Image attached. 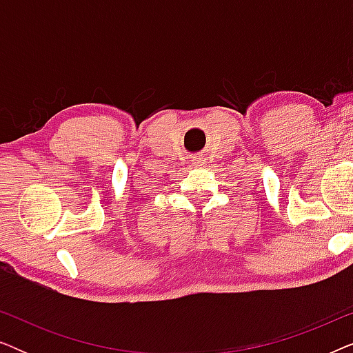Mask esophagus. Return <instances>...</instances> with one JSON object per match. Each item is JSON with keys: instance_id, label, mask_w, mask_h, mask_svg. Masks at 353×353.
Returning a JSON list of instances; mask_svg holds the SVG:
<instances>
[{"instance_id": "1", "label": "esophagus", "mask_w": 353, "mask_h": 353, "mask_svg": "<svg viewBox=\"0 0 353 353\" xmlns=\"http://www.w3.org/2000/svg\"><path fill=\"white\" fill-rule=\"evenodd\" d=\"M191 163H192V167H196V168L204 167L205 163H207V159L204 156H196V157H192Z\"/></svg>"}]
</instances>
